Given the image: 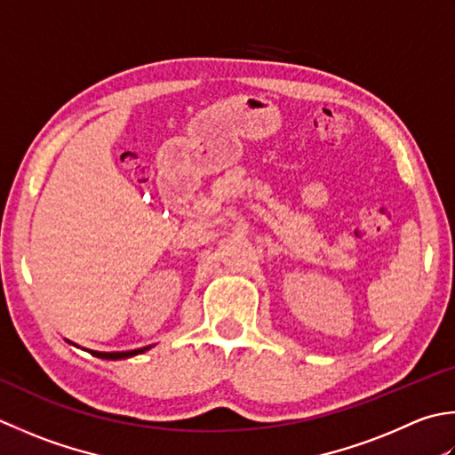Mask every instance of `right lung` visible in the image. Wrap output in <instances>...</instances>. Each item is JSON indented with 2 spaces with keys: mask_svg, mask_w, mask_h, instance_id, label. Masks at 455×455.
<instances>
[{
  "mask_svg": "<svg viewBox=\"0 0 455 455\" xmlns=\"http://www.w3.org/2000/svg\"><path fill=\"white\" fill-rule=\"evenodd\" d=\"M149 347H141V349H133V351H122V353H100V351H91V355L94 357H100V359H128L133 357V355H140L148 351Z\"/></svg>",
  "mask_w": 455,
  "mask_h": 455,
  "instance_id": "add662e5",
  "label": "right lung"
}]
</instances>
